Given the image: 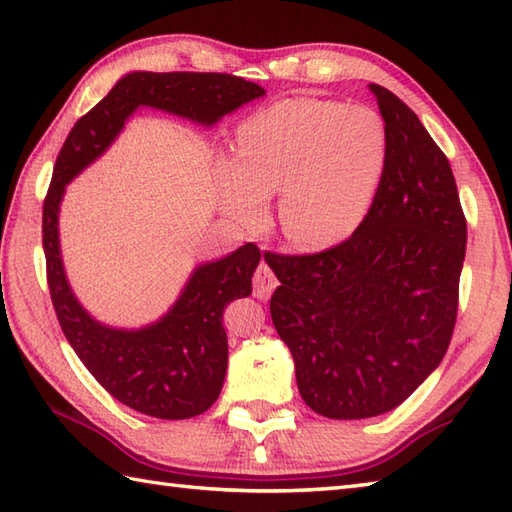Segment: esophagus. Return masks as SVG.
<instances>
[{"label": "esophagus", "mask_w": 512, "mask_h": 512, "mask_svg": "<svg viewBox=\"0 0 512 512\" xmlns=\"http://www.w3.org/2000/svg\"><path fill=\"white\" fill-rule=\"evenodd\" d=\"M277 277L273 270H270L268 264H259L257 270H255V277H253V295L257 299H268L270 295H273V290L277 288Z\"/></svg>", "instance_id": "esophagus-1"}]
</instances>
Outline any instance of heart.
Returning <instances> with one entry per match:
<instances>
[{
  "mask_svg": "<svg viewBox=\"0 0 512 512\" xmlns=\"http://www.w3.org/2000/svg\"><path fill=\"white\" fill-rule=\"evenodd\" d=\"M387 160L385 123L369 107L284 99L239 125L235 158L217 162V195L228 215L250 224L268 195L281 191V235L314 253L345 242L365 222Z\"/></svg>",
  "mask_w": 512,
  "mask_h": 512,
  "instance_id": "heart-1",
  "label": "heart"
}]
</instances>
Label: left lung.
<instances>
[{
	"instance_id": "1",
	"label": "left lung",
	"mask_w": 512,
	"mask_h": 512,
	"mask_svg": "<svg viewBox=\"0 0 512 512\" xmlns=\"http://www.w3.org/2000/svg\"><path fill=\"white\" fill-rule=\"evenodd\" d=\"M389 138L387 173L350 239L317 255H268L270 317L303 402L332 420L405 402L447 354L466 220L447 156L420 118L369 83Z\"/></svg>"
}]
</instances>
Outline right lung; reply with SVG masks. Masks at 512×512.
<instances>
[{"instance_id": "1", "label": "right lung", "mask_w": 512, "mask_h": 512, "mask_svg": "<svg viewBox=\"0 0 512 512\" xmlns=\"http://www.w3.org/2000/svg\"><path fill=\"white\" fill-rule=\"evenodd\" d=\"M264 94L262 85L233 74L129 72L76 121L54 162L43 202V253L54 312L88 372L118 402L145 416L193 418L220 396L228 365L222 314L228 303L253 292L250 279L262 255L255 244H244L231 255L198 264L173 306L140 328L101 323L81 306L65 275L59 239L65 187L112 147L138 107L213 127Z\"/></svg>"}]
</instances>
